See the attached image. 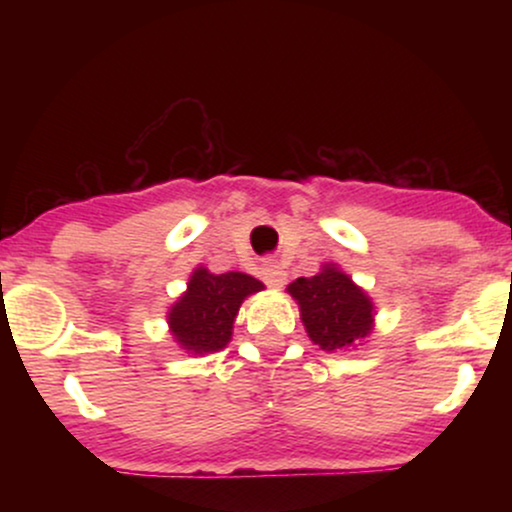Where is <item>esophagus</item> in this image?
I'll use <instances>...</instances> for the list:
<instances>
[{"mask_svg":"<svg viewBox=\"0 0 512 512\" xmlns=\"http://www.w3.org/2000/svg\"><path fill=\"white\" fill-rule=\"evenodd\" d=\"M262 276H264V281H267V286H272V289H281V286L286 284L284 267H281V264H276V262H269L267 267L262 269Z\"/></svg>","mask_w":512,"mask_h":512,"instance_id":"obj_1","label":"esophagus"}]
</instances>
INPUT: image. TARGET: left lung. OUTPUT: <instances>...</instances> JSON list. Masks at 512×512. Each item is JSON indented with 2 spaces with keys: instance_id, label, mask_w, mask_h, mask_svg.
<instances>
[{
  "instance_id": "8db88e82",
  "label": "left lung",
  "mask_w": 512,
  "mask_h": 512,
  "mask_svg": "<svg viewBox=\"0 0 512 512\" xmlns=\"http://www.w3.org/2000/svg\"><path fill=\"white\" fill-rule=\"evenodd\" d=\"M298 303L310 342L330 354L356 349L375 330V303L339 264L325 262L315 276L286 286Z\"/></svg>"
}]
</instances>
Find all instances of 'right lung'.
I'll use <instances>...</instances> for the list:
<instances>
[{
  "label": "right lung",
  "instance_id": "1",
  "mask_svg": "<svg viewBox=\"0 0 512 512\" xmlns=\"http://www.w3.org/2000/svg\"><path fill=\"white\" fill-rule=\"evenodd\" d=\"M257 291H264V284L255 276L243 272L214 274L199 264L187 279V289L166 313L170 337L192 356L226 349L233 339V322L240 305Z\"/></svg>",
  "mask_w": 512,
  "mask_h": 512
}]
</instances>
